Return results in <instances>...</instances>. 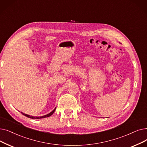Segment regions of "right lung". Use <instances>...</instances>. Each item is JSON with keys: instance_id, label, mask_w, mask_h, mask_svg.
<instances>
[{"instance_id": "obj_1", "label": "right lung", "mask_w": 147, "mask_h": 147, "mask_svg": "<svg viewBox=\"0 0 147 147\" xmlns=\"http://www.w3.org/2000/svg\"><path fill=\"white\" fill-rule=\"evenodd\" d=\"M55 110H56V108H55V109H54L53 111L51 112L50 113H49L46 115L42 116V117H32V116L28 115L25 114V113H23V112H21V113L23 115L26 116V117H28V118H32V119H40V118H46V117H49L50 116L52 115L55 112Z\"/></svg>"}]
</instances>
